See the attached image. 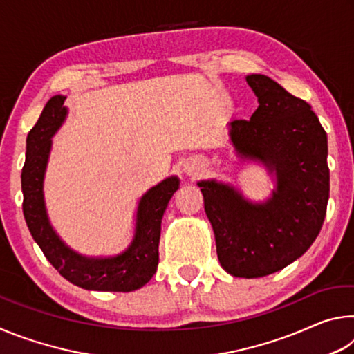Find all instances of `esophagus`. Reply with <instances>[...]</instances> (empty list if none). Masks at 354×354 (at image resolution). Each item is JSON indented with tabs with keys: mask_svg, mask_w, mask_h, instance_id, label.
<instances>
[{
	"mask_svg": "<svg viewBox=\"0 0 354 354\" xmlns=\"http://www.w3.org/2000/svg\"><path fill=\"white\" fill-rule=\"evenodd\" d=\"M201 162L198 159H195V158H192V159H187L184 162V165H183V171L185 173V175L187 176H196L198 175V173L201 171Z\"/></svg>",
	"mask_w": 354,
	"mask_h": 354,
	"instance_id": "1",
	"label": "esophagus"
}]
</instances>
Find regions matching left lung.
<instances>
[{
  "instance_id": "left-lung-1",
  "label": "left lung",
  "mask_w": 354,
  "mask_h": 354,
  "mask_svg": "<svg viewBox=\"0 0 354 354\" xmlns=\"http://www.w3.org/2000/svg\"><path fill=\"white\" fill-rule=\"evenodd\" d=\"M245 80L259 106L250 120L230 123L231 143L242 160L266 167L277 185L261 203L217 179L196 185L220 266L232 277L261 278L297 261L319 236L329 198L328 137L306 101L268 76Z\"/></svg>"
}]
</instances>
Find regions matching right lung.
<instances>
[{
    "label": "right lung",
    "instance_id": "1",
    "mask_svg": "<svg viewBox=\"0 0 354 354\" xmlns=\"http://www.w3.org/2000/svg\"><path fill=\"white\" fill-rule=\"evenodd\" d=\"M67 97L48 100L26 139V160L21 170L23 214L32 239L51 266L71 284L87 290L133 292L145 286L158 270L160 223L169 201L179 189V178L169 176L140 196L133 241L115 256L91 257L65 243L46 212L44 181L53 136L68 115Z\"/></svg>",
    "mask_w": 354,
    "mask_h": 354
}]
</instances>
